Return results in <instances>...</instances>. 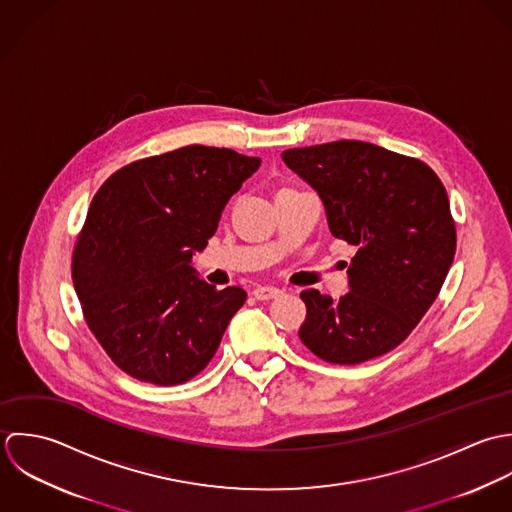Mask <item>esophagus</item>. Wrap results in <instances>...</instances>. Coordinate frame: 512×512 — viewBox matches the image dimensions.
<instances>
[{
  "instance_id": "1",
  "label": "esophagus",
  "mask_w": 512,
  "mask_h": 512,
  "mask_svg": "<svg viewBox=\"0 0 512 512\" xmlns=\"http://www.w3.org/2000/svg\"><path fill=\"white\" fill-rule=\"evenodd\" d=\"M281 293H283V291L277 289V287H257V289L253 291V295H255L257 301H271V299H277Z\"/></svg>"
}]
</instances>
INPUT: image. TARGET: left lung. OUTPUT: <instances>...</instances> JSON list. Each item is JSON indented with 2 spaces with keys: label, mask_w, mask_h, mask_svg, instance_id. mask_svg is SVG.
Listing matches in <instances>:
<instances>
[{
  "label": "left lung",
  "mask_w": 512,
  "mask_h": 512,
  "mask_svg": "<svg viewBox=\"0 0 512 512\" xmlns=\"http://www.w3.org/2000/svg\"><path fill=\"white\" fill-rule=\"evenodd\" d=\"M322 200L330 233L356 247L348 293H301L303 344L330 364H362L402 344L437 299L455 257L447 192L423 162L362 140L283 152Z\"/></svg>",
  "instance_id": "obj_1"
}]
</instances>
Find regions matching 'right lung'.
I'll use <instances>...</instances> for the list:
<instances>
[{"label": "right lung", "instance_id": "add662e5", "mask_svg": "<svg viewBox=\"0 0 512 512\" xmlns=\"http://www.w3.org/2000/svg\"><path fill=\"white\" fill-rule=\"evenodd\" d=\"M259 166L261 158L196 144L124 166L93 198L73 283L89 328L132 378L176 386L213 358L247 293L215 291L192 259Z\"/></svg>", "mask_w": 512, "mask_h": 512}]
</instances>
